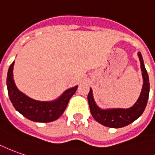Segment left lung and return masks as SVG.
Instances as JSON below:
<instances>
[{"label": "left lung", "instance_id": "1", "mask_svg": "<svg viewBox=\"0 0 155 155\" xmlns=\"http://www.w3.org/2000/svg\"><path fill=\"white\" fill-rule=\"evenodd\" d=\"M137 55L139 57L142 75L143 79V85L139 98L132 107L126 109L125 108L102 109L96 104L92 95V90L90 89V91L87 96V99H88L91 114L93 118L97 121L99 122L100 124L110 128H120L128 126L129 124L135 121L143 113L148 103V95H149V80L141 52H138Z\"/></svg>", "mask_w": 155, "mask_h": 155}]
</instances>
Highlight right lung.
I'll list each match as a JSON object with an SVG mask.
<instances>
[{"label": "right lung", "instance_id": "1", "mask_svg": "<svg viewBox=\"0 0 155 155\" xmlns=\"http://www.w3.org/2000/svg\"><path fill=\"white\" fill-rule=\"evenodd\" d=\"M13 65L14 62L8 69L7 86L9 98L16 110L32 121L47 123L58 119L64 114L69 99L77 90L78 86L66 90L54 101L42 102L32 99L17 88L13 80Z\"/></svg>", "mask_w": 155, "mask_h": 155}]
</instances>
